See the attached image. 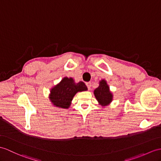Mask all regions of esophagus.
I'll use <instances>...</instances> for the list:
<instances>
[{
    "label": "esophagus",
    "mask_w": 161,
    "mask_h": 161,
    "mask_svg": "<svg viewBox=\"0 0 161 161\" xmlns=\"http://www.w3.org/2000/svg\"><path fill=\"white\" fill-rule=\"evenodd\" d=\"M86 85L87 86L88 90H91V82H86Z\"/></svg>",
    "instance_id": "obj_1"
}]
</instances>
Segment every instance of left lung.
I'll return each mask as SVG.
<instances>
[{
  "mask_svg": "<svg viewBox=\"0 0 161 161\" xmlns=\"http://www.w3.org/2000/svg\"><path fill=\"white\" fill-rule=\"evenodd\" d=\"M94 95L102 107L108 106L113 100V92L110 91L107 81L104 79L99 81V86L94 91Z\"/></svg>",
  "mask_w": 161,
  "mask_h": 161,
  "instance_id": "obj_1",
  "label": "left lung"
}]
</instances>
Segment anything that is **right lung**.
<instances>
[{
	"instance_id": "1",
	"label": "right lung",
	"mask_w": 161,
	"mask_h": 161,
	"mask_svg": "<svg viewBox=\"0 0 161 161\" xmlns=\"http://www.w3.org/2000/svg\"><path fill=\"white\" fill-rule=\"evenodd\" d=\"M88 88L83 81L76 83L73 77H63L58 84L50 90L48 98L52 105L58 108L68 109L78 92L86 91Z\"/></svg>"
}]
</instances>
